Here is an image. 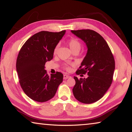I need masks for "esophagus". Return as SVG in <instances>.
Wrapping results in <instances>:
<instances>
[{
    "label": "esophagus",
    "mask_w": 132,
    "mask_h": 132,
    "mask_svg": "<svg viewBox=\"0 0 132 132\" xmlns=\"http://www.w3.org/2000/svg\"><path fill=\"white\" fill-rule=\"evenodd\" d=\"M70 77H71V76H69V75H63V79L64 80L69 79V78H70Z\"/></svg>",
    "instance_id": "1"
}]
</instances>
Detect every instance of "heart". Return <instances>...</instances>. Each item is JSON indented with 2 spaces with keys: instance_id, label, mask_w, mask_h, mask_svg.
Returning <instances> with one entry per match:
<instances>
[{
  "instance_id": "obj_1",
  "label": "heart",
  "mask_w": 132,
  "mask_h": 132,
  "mask_svg": "<svg viewBox=\"0 0 132 132\" xmlns=\"http://www.w3.org/2000/svg\"><path fill=\"white\" fill-rule=\"evenodd\" d=\"M68 45L69 46V47H70L71 51H73L75 50V49H80V47H81V44L79 42V41L77 40L76 39H70L69 41H68ZM57 48H58V45L56 46V47L54 49V53L56 52V51L57 50ZM66 69H69V68L68 67H66Z\"/></svg>"
}]
</instances>
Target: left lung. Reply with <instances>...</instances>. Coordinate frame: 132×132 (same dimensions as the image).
<instances>
[{
	"instance_id": "8db88e82",
	"label": "left lung",
	"mask_w": 132,
	"mask_h": 132,
	"mask_svg": "<svg viewBox=\"0 0 132 132\" xmlns=\"http://www.w3.org/2000/svg\"><path fill=\"white\" fill-rule=\"evenodd\" d=\"M87 48L86 56L80 69L76 71L85 74L86 79L74 76L76 84L73 93L76 99L84 104H92L101 99L112 81L115 70L114 58L108 44L101 35L91 30H71Z\"/></svg>"
}]
</instances>
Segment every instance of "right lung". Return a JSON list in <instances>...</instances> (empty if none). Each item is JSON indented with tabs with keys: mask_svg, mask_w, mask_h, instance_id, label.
Segmentation results:
<instances>
[{
	"mask_svg": "<svg viewBox=\"0 0 132 132\" xmlns=\"http://www.w3.org/2000/svg\"><path fill=\"white\" fill-rule=\"evenodd\" d=\"M65 32L41 31L30 37L20 51L16 62L19 82L26 94L34 101H49L63 81L62 73L48 75L45 64L52 59L54 49Z\"/></svg>",
	"mask_w": 132,
	"mask_h": 132,
	"instance_id": "obj_1",
	"label": "right lung"
}]
</instances>
